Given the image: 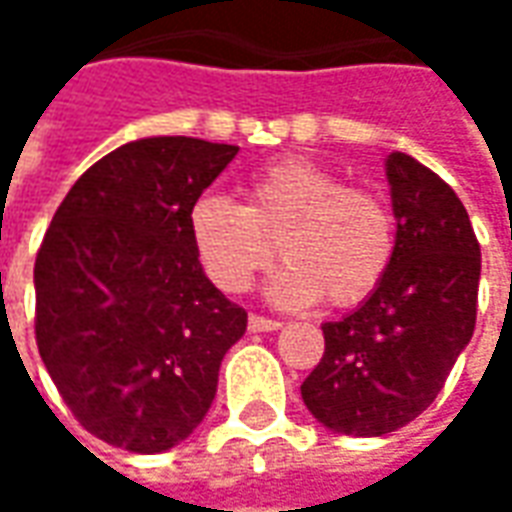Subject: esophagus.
Listing matches in <instances>:
<instances>
[{
    "instance_id": "esophagus-1",
    "label": "esophagus",
    "mask_w": 512,
    "mask_h": 512,
    "mask_svg": "<svg viewBox=\"0 0 512 512\" xmlns=\"http://www.w3.org/2000/svg\"><path fill=\"white\" fill-rule=\"evenodd\" d=\"M282 321L277 318H266V316H249V330L252 332H274L280 330Z\"/></svg>"
}]
</instances>
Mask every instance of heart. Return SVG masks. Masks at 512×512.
Masks as SVG:
<instances>
[{
    "mask_svg": "<svg viewBox=\"0 0 512 512\" xmlns=\"http://www.w3.org/2000/svg\"><path fill=\"white\" fill-rule=\"evenodd\" d=\"M191 241L207 277L244 293L280 244L288 266L268 282L280 307L363 302L393 260V216L380 196L349 188L343 177L307 157H288L257 174L246 202L202 196L188 213Z\"/></svg>",
    "mask_w": 512,
    "mask_h": 512,
    "instance_id": "b5f03b06",
    "label": "heart"
}]
</instances>
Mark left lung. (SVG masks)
<instances>
[{"instance_id": "8db88e82", "label": "left lung", "mask_w": 512, "mask_h": 512, "mask_svg": "<svg viewBox=\"0 0 512 512\" xmlns=\"http://www.w3.org/2000/svg\"><path fill=\"white\" fill-rule=\"evenodd\" d=\"M396 219L393 260L366 302L324 321V357L302 382L318 424L380 438L421 416L474 335L480 244L446 182L416 157L385 160Z\"/></svg>"}]
</instances>
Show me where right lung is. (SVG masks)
<instances>
[{
  "mask_svg": "<svg viewBox=\"0 0 512 512\" xmlns=\"http://www.w3.org/2000/svg\"><path fill=\"white\" fill-rule=\"evenodd\" d=\"M238 146L155 135L71 185L35 257V341L85 430L135 455L202 424L246 310L207 280L188 213Z\"/></svg>",
  "mask_w": 512,
  "mask_h": 512,
  "instance_id": "add662e5",
  "label": "right lung"
}]
</instances>
